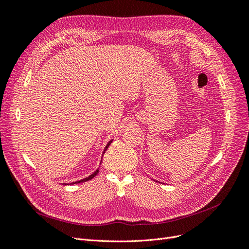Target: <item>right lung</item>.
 Listing matches in <instances>:
<instances>
[{"mask_svg":"<svg viewBox=\"0 0 249 249\" xmlns=\"http://www.w3.org/2000/svg\"><path fill=\"white\" fill-rule=\"evenodd\" d=\"M111 142H112V140L111 141H109V143H108V144H107V146L106 147H105V150H104V154H105V152H106V150H107V148L109 147V145L111 144ZM99 170L100 169H97V170H95L93 173H92V175L91 176H89L88 178H83V179H81V180H78V182H76V183H71V184H79V183H83V182H87V180H89V179H91V178H93L96 175H97V173H99Z\"/></svg>","mask_w":249,"mask_h":249,"instance_id":"obj_1","label":"right lung"}]
</instances>
